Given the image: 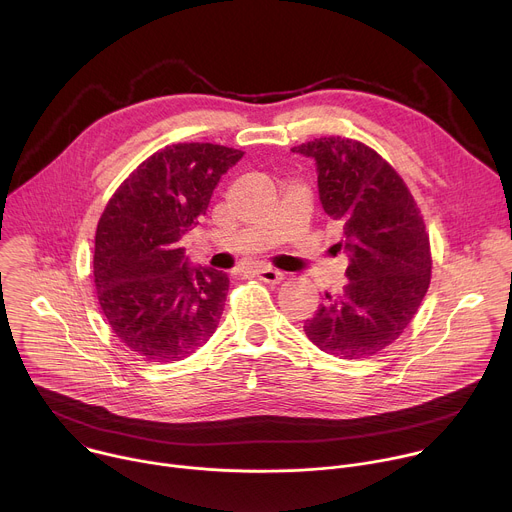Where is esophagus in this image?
Instances as JSON below:
<instances>
[{
    "label": "esophagus",
    "mask_w": 512,
    "mask_h": 512,
    "mask_svg": "<svg viewBox=\"0 0 512 512\" xmlns=\"http://www.w3.org/2000/svg\"><path fill=\"white\" fill-rule=\"evenodd\" d=\"M253 273H255L261 281H265V283H279V281L283 279V273L277 271V269H273V267H259V269H255Z\"/></svg>",
    "instance_id": "esophagus-1"
}]
</instances>
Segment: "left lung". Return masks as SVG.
Segmentation results:
<instances>
[{
  "mask_svg": "<svg viewBox=\"0 0 512 512\" xmlns=\"http://www.w3.org/2000/svg\"><path fill=\"white\" fill-rule=\"evenodd\" d=\"M312 158L324 212L342 229L346 285L326 294L306 336L338 358H367L409 326L431 275L429 237L399 174L371 148L344 137H320L291 148Z\"/></svg>",
  "mask_w": 512,
  "mask_h": 512,
  "instance_id": "1",
  "label": "left lung"
}]
</instances>
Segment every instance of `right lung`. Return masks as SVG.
<instances>
[{"instance_id":"obj_1","label":"right lung","mask_w":512,"mask_h":512,"mask_svg":"<svg viewBox=\"0 0 512 512\" xmlns=\"http://www.w3.org/2000/svg\"><path fill=\"white\" fill-rule=\"evenodd\" d=\"M241 158L225 145H166L105 206L95 235L97 300L113 334L139 356L182 360L221 322L229 275L192 265L180 239Z\"/></svg>"}]
</instances>
